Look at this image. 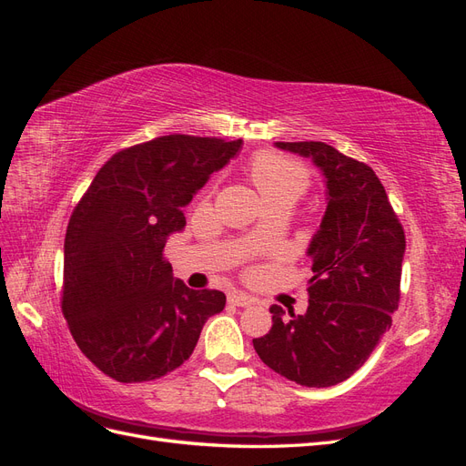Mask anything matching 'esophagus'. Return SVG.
Returning <instances> with one entry per match:
<instances>
[{
	"instance_id": "obj_1",
	"label": "esophagus",
	"mask_w": 466,
	"mask_h": 466,
	"mask_svg": "<svg viewBox=\"0 0 466 466\" xmlns=\"http://www.w3.org/2000/svg\"><path fill=\"white\" fill-rule=\"evenodd\" d=\"M228 301L231 305H235V307H250V305H255V299L248 298V295H245V293H231Z\"/></svg>"
}]
</instances>
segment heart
<instances>
[{
  "label": "heart",
  "mask_w": 466,
  "mask_h": 466,
  "mask_svg": "<svg viewBox=\"0 0 466 466\" xmlns=\"http://www.w3.org/2000/svg\"><path fill=\"white\" fill-rule=\"evenodd\" d=\"M248 175L266 204L298 202L311 185V173L301 161L274 151L257 153L248 165Z\"/></svg>",
  "instance_id": "1"
}]
</instances>
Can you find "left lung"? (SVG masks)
<instances>
[{"instance_id":"1","label":"left lung","mask_w":466,"mask_h":466,"mask_svg":"<svg viewBox=\"0 0 466 466\" xmlns=\"http://www.w3.org/2000/svg\"><path fill=\"white\" fill-rule=\"evenodd\" d=\"M311 157L327 177L329 206L309 245L313 278L305 315L272 305L255 338L268 368L303 387H332L368 361L400 301L404 229L370 165L322 142H276Z\"/></svg>"}]
</instances>
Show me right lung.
Returning <instances> with one entry per match:
<instances>
[{"label":"right lung","mask_w":466,"mask_h":466,"mask_svg":"<svg viewBox=\"0 0 466 466\" xmlns=\"http://www.w3.org/2000/svg\"><path fill=\"white\" fill-rule=\"evenodd\" d=\"M241 144L171 134L126 147L98 168L74 208L62 313L83 354L118 383L180 368L204 322L223 311L225 293L187 288L163 250L185 228L182 208Z\"/></svg>","instance_id":"1"}]
</instances>
